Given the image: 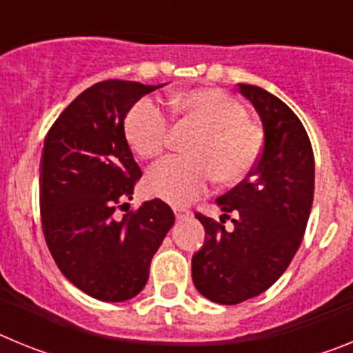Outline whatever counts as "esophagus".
<instances>
[{
    "label": "esophagus",
    "mask_w": 353,
    "mask_h": 353,
    "mask_svg": "<svg viewBox=\"0 0 353 353\" xmlns=\"http://www.w3.org/2000/svg\"><path fill=\"white\" fill-rule=\"evenodd\" d=\"M174 215H176V219L183 221V219H189L191 217V212L185 210V208H173Z\"/></svg>",
    "instance_id": "obj_1"
}]
</instances>
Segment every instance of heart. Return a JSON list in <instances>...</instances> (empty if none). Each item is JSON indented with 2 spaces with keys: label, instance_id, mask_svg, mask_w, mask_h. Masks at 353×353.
<instances>
[{
  "label": "heart",
  "instance_id": "heart-1",
  "mask_svg": "<svg viewBox=\"0 0 353 353\" xmlns=\"http://www.w3.org/2000/svg\"><path fill=\"white\" fill-rule=\"evenodd\" d=\"M171 108L203 134L189 152L194 159H166L146 174L150 196L183 207L207 192L215 176L223 183H239L256 168L263 134L232 95L217 88L189 90L174 95ZM125 134L139 157L155 159L170 139V120L154 101L143 99L127 114Z\"/></svg>",
  "mask_w": 353,
  "mask_h": 353
}]
</instances>
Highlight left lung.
Returning <instances> with one entry per match:
<instances>
[{
	"label": "left lung",
	"instance_id": "left-lung-1",
	"mask_svg": "<svg viewBox=\"0 0 353 353\" xmlns=\"http://www.w3.org/2000/svg\"><path fill=\"white\" fill-rule=\"evenodd\" d=\"M239 92L260 114L263 150L248 179L215 199L233 230L196 214L205 242L192 256L196 290L226 305L256 297L288 269L314 192L313 148L297 114L260 86L240 83Z\"/></svg>",
	"mask_w": 353,
	"mask_h": 353
}]
</instances>
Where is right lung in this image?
Listing matches in <instances>:
<instances>
[{"mask_svg":"<svg viewBox=\"0 0 353 353\" xmlns=\"http://www.w3.org/2000/svg\"><path fill=\"white\" fill-rule=\"evenodd\" d=\"M161 86L118 79L93 84L67 105L43 141V236L61 274L99 301H129L145 288L150 261L174 224L161 199L121 219L117 215L141 179L123 121L143 95Z\"/></svg>","mask_w":353,"mask_h":353,"instance_id":"add662e5","label":"right lung"}]
</instances>
